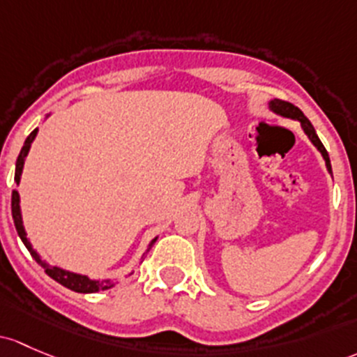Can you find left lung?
<instances>
[{
  "label": "left lung",
  "instance_id": "left-lung-1",
  "mask_svg": "<svg viewBox=\"0 0 357 357\" xmlns=\"http://www.w3.org/2000/svg\"><path fill=\"white\" fill-rule=\"evenodd\" d=\"M270 109H272L273 112H277V114L284 116V118H292V119H298V121H301V126H303V130H305V133L310 137V140L313 142L314 147L320 150L321 155H324V159H325V162H327V169L332 172V166H330V157H328L327 149L324 147V144H321L320 138H318L313 125H311L310 119L303 114V111L299 109V107H296L294 104L287 102V100H280V99H273L272 102H270Z\"/></svg>",
  "mask_w": 357,
  "mask_h": 357
}]
</instances>
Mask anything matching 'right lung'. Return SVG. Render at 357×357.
Instances as JSON below:
<instances>
[{
	"instance_id": "right-lung-1",
	"label": "right lung",
	"mask_w": 357,
	"mask_h": 357,
	"mask_svg": "<svg viewBox=\"0 0 357 357\" xmlns=\"http://www.w3.org/2000/svg\"><path fill=\"white\" fill-rule=\"evenodd\" d=\"M37 135V130H33L32 133L29 135L27 140H25L24 147H22L20 153H18V159H17V167H15V183L18 185V181H20V174H22V169H24V160L25 157H27L29 153V149H30V144L33 142V138H36ZM11 215H13V222H15V227H17V232L18 236H20V239L24 241V245L27 250L30 251V255H32L33 260L37 261V264L40 265L44 270H46L47 275L51 277V279H54L56 282L61 284V286L71 289V291L75 292H84V294H87V292H97V291H106V289L112 287V284L114 282H99V280H90L89 277L85 275H78V273H71V272H66V270H61L58 267H51V265H47L46 261L40 260L39 255L33 251V248L30 246L27 236H25V231H24V226H22V215H20V197H18V191L13 190L11 191ZM157 241L155 239H152L150 241V245L147 248V253L150 251V248L153 246V243ZM145 253V255H147ZM144 255V257H145ZM144 257H142V261H144ZM140 261V264H142Z\"/></svg>"
}]
</instances>
